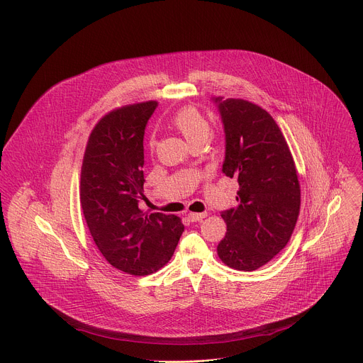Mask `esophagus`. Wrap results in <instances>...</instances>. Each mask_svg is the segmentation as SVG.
Masks as SVG:
<instances>
[{
  "label": "esophagus",
  "instance_id": "34e87169",
  "mask_svg": "<svg viewBox=\"0 0 363 363\" xmlns=\"http://www.w3.org/2000/svg\"><path fill=\"white\" fill-rule=\"evenodd\" d=\"M205 217H206L205 213H201V214H198V213H189V214H188V218H189V221H192V223L201 221V220H203Z\"/></svg>",
  "mask_w": 363,
  "mask_h": 363
}]
</instances>
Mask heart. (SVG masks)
I'll use <instances>...</instances> for the list:
<instances>
[{"mask_svg": "<svg viewBox=\"0 0 363 363\" xmlns=\"http://www.w3.org/2000/svg\"><path fill=\"white\" fill-rule=\"evenodd\" d=\"M171 125L188 140L191 146L203 145L211 136V125L196 108L185 106L179 109L171 119ZM155 142H150L153 147Z\"/></svg>", "mask_w": 363, "mask_h": 363, "instance_id": "heart-1", "label": "heart"}]
</instances>
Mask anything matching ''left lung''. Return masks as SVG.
I'll return each mask as SVG.
<instances>
[{
	"mask_svg": "<svg viewBox=\"0 0 363 363\" xmlns=\"http://www.w3.org/2000/svg\"><path fill=\"white\" fill-rule=\"evenodd\" d=\"M225 132L223 172L238 181L237 208L221 213L217 247L231 269L252 272L289 242L300 211V185L289 145L269 112L242 99L216 97Z\"/></svg>",
	"mask_w": 363,
	"mask_h": 363,
	"instance_id": "obj_1",
	"label": "left lung"
}]
</instances>
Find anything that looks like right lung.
<instances>
[{"instance_id": "1", "label": "right lung", "mask_w": 363, "mask_h": 363, "mask_svg": "<svg viewBox=\"0 0 363 363\" xmlns=\"http://www.w3.org/2000/svg\"><path fill=\"white\" fill-rule=\"evenodd\" d=\"M155 100L122 106L93 128L83 157L80 205L99 251L115 269L146 276L164 267L184 224L177 216L147 214L143 195V135Z\"/></svg>"}]
</instances>
